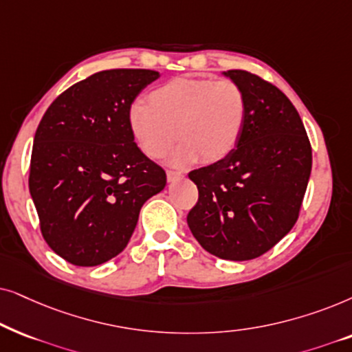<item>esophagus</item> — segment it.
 <instances>
[{
	"mask_svg": "<svg viewBox=\"0 0 352 352\" xmlns=\"http://www.w3.org/2000/svg\"><path fill=\"white\" fill-rule=\"evenodd\" d=\"M180 177H182V173H180V172H175V170H167V180H168V182H173V180L180 179Z\"/></svg>",
	"mask_w": 352,
	"mask_h": 352,
	"instance_id": "1",
	"label": "esophagus"
}]
</instances>
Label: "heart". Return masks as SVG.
Here are the masks:
<instances>
[{"mask_svg":"<svg viewBox=\"0 0 352 352\" xmlns=\"http://www.w3.org/2000/svg\"><path fill=\"white\" fill-rule=\"evenodd\" d=\"M246 120V96L232 80L173 78L153 88L148 104L137 101L129 109V127L148 157L161 159L182 140L172 162L185 166L215 162L240 142Z\"/></svg>","mask_w":352,"mask_h":352,"instance_id":"obj_1","label":"heart"}]
</instances>
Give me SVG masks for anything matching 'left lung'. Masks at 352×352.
Here are the masks:
<instances>
[{"mask_svg":"<svg viewBox=\"0 0 352 352\" xmlns=\"http://www.w3.org/2000/svg\"><path fill=\"white\" fill-rule=\"evenodd\" d=\"M246 96L235 149L188 173L198 203L186 222L210 254L256 259L296 223L312 168V148L296 107L277 87L246 70H228Z\"/></svg>","mask_w":352,"mask_h":352,"instance_id":"1","label":"left lung"}]
</instances>
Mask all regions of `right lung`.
Masks as SVG:
<instances>
[{"label": "right lung", "instance_id": "obj_1", "mask_svg": "<svg viewBox=\"0 0 352 352\" xmlns=\"http://www.w3.org/2000/svg\"><path fill=\"white\" fill-rule=\"evenodd\" d=\"M159 72L111 69L51 102L36 129L29 188L40 230L70 264H104L124 251L142 206L166 186L129 127V109Z\"/></svg>", "mask_w": 352, "mask_h": 352}]
</instances>
